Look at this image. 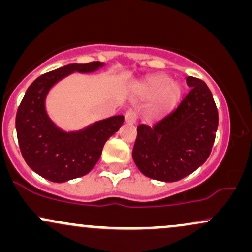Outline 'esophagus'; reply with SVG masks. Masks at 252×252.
Masks as SVG:
<instances>
[{
  "instance_id": "34e87169",
  "label": "esophagus",
  "mask_w": 252,
  "mask_h": 252,
  "mask_svg": "<svg viewBox=\"0 0 252 252\" xmlns=\"http://www.w3.org/2000/svg\"><path fill=\"white\" fill-rule=\"evenodd\" d=\"M126 123L135 124L136 123V114L134 111H128L126 114Z\"/></svg>"
}]
</instances>
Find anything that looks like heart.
I'll return each mask as SVG.
<instances>
[{
  "label": "heart",
  "instance_id": "b5f03b06",
  "mask_svg": "<svg viewBox=\"0 0 252 252\" xmlns=\"http://www.w3.org/2000/svg\"><path fill=\"white\" fill-rule=\"evenodd\" d=\"M136 96L141 99H152L147 108L146 117L156 120L166 116L180 103L184 85L179 80L169 79L167 74L158 73L147 77L134 89Z\"/></svg>",
  "mask_w": 252,
  "mask_h": 252
}]
</instances>
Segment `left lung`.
Returning a JSON list of instances; mask_svg holds the SVG:
<instances>
[{"label": "left lung", "instance_id": "left-lung-1", "mask_svg": "<svg viewBox=\"0 0 252 252\" xmlns=\"http://www.w3.org/2000/svg\"><path fill=\"white\" fill-rule=\"evenodd\" d=\"M190 91L176 110L154 126L140 124L132 158L143 175L174 182L209 158L218 128V110L202 80L186 78Z\"/></svg>", "mask_w": 252, "mask_h": 252}]
</instances>
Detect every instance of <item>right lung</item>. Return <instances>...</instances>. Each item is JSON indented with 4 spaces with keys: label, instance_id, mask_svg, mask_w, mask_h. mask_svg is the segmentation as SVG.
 Returning <instances> with one entry per match:
<instances>
[{
    "label": "right lung",
    "instance_id": "right-lung-1",
    "mask_svg": "<svg viewBox=\"0 0 252 252\" xmlns=\"http://www.w3.org/2000/svg\"><path fill=\"white\" fill-rule=\"evenodd\" d=\"M104 66L99 62L70 63L36 78L26 91L15 126L21 154L36 174L53 182L86 175L96 166L106 141L122 126L124 116L117 115L66 131L46 110V99L57 83L74 72L94 73Z\"/></svg>",
    "mask_w": 252,
    "mask_h": 252
}]
</instances>
